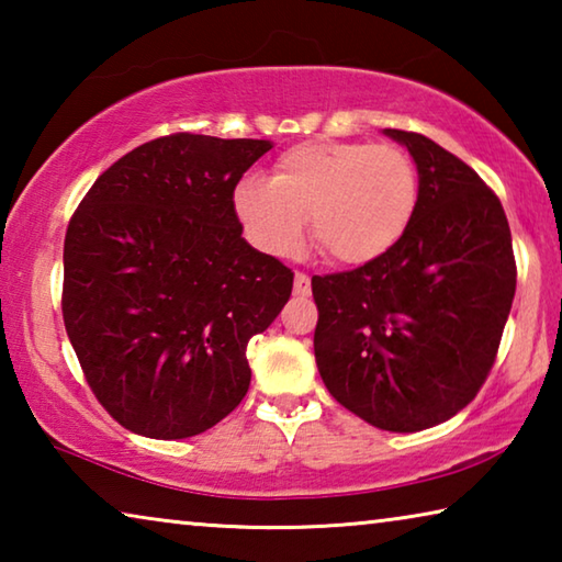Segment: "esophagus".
<instances>
[{
    "mask_svg": "<svg viewBox=\"0 0 562 562\" xmlns=\"http://www.w3.org/2000/svg\"><path fill=\"white\" fill-rule=\"evenodd\" d=\"M312 292V282H310V274L297 272L294 274V294H300V297H307Z\"/></svg>",
    "mask_w": 562,
    "mask_h": 562,
    "instance_id": "1",
    "label": "esophagus"
}]
</instances>
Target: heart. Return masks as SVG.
<instances>
[{
    "label": "heart",
    "mask_w": 562,
    "mask_h": 562,
    "mask_svg": "<svg viewBox=\"0 0 562 562\" xmlns=\"http://www.w3.org/2000/svg\"><path fill=\"white\" fill-rule=\"evenodd\" d=\"M418 207L412 156L392 144L307 140L274 160L270 180L247 176L233 190L245 240L272 258L310 235L331 262L361 268L402 243Z\"/></svg>",
    "instance_id": "b5f03b06"
}]
</instances>
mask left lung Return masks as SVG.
Returning a JSON list of instances; mask_svg holds the SVG:
<instances>
[{
    "label": "left lung",
    "instance_id": "8db88e82",
    "mask_svg": "<svg viewBox=\"0 0 562 562\" xmlns=\"http://www.w3.org/2000/svg\"><path fill=\"white\" fill-rule=\"evenodd\" d=\"M418 170V207L392 252L312 278L315 359L329 394L384 431L446 422L486 382L516 294L496 193L431 138L384 128Z\"/></svg>",
    "mask_w": 562,
    "mask_h": 562
}]
</instances>
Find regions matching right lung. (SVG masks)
Wrapping results in <instances>:
<instances>
[{"label": "right lung", "mask_w": 562, "mask_h": 562, "mask_svg": "<svg viewBox=\"0 0 562 562\" xmlns=\"http://www.w3.org/2000/svg\"><path fill=\"white\" fill-rule=\"evenodd\" d=\"M270 140L173 133L119 158L64 240L66 335L101 406L148 439L203 434L250 386L245 349L292 270L245 240L233 190Z\"/></svg>", "instance_id": "add662e5"}]
</instances>
